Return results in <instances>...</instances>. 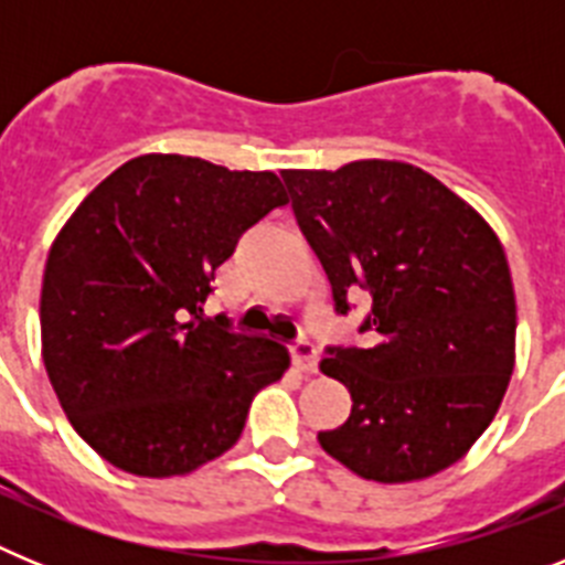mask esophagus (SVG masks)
<instances>
[{
    "instance_id": "1",
    "label": "esophagus",
    "mask_w": 565,
    "mask_h": 565,
    "mask_svg": "<svg viewBox=\"0 0 565 565\" xmlns=\"http://www.w3.org/2000/svg\"><path fill=\"white\" fill-rule=\"evenodd\" d=\"M291 359H294V364H297L299 371L313 373L319 367L317 344L308 342V339H297V342L291 344Z\"/></svg>"
}]
</instances>
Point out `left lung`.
Instances as JSON below:
<instances>
[{
    "mask_svg": "<svg viewBox=\"0 0 565 565\" xmlns=\"http://www.w3.org/2000/svg\"><path fill=\"white\" fill-rule=\"evenodd\" d=\"M337 313L371 299V348H328L351 416L319 444L379 483L430 478L481 438L515 367V291L501 239L424 169L353 161L282 172Z\"/></svg>",
    "mask_w": 565,
    "mask_h": 565,
    "instance_id": "obj_1",
    "label": "left lung"
}]
</instances>
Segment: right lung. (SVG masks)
Instances as JSON below:
<instances>
[{
  "label": "right lung",
  "instance_id": "1",
  "mask_svg": "<svg viewBox=\"0 0 565 565\" xmlns=\"http://www.w3.org/2000/svg\"><path fill=\"white\" fill-rule=\"evenodd\" d=\"M288 194L274 172L141 154L73 212L42 279V356L62 411L113 467L186 476L237 444L288 348L203 317L214 268Z\"/></svg>",
  "mask_w": 565,
  "mask_h": 565
}]
</instances>
